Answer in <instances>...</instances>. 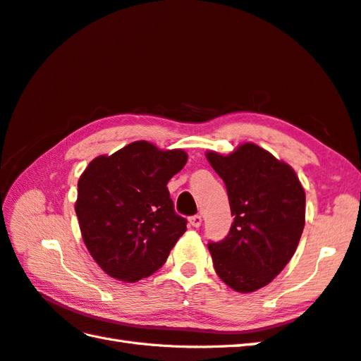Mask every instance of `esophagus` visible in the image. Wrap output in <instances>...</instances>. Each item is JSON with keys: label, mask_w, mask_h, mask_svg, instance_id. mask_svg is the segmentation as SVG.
Masks as SVG:
<instances>
[{"label": "esophagus", "mask_w": 361, "mask_h": 361, "mask_svg": "<svg viewBox=\"0 0 361 361\" xmlns=\"http://www.w3.org/2000/svg\"><path fill=\"white\" fill-rule=\"evenodd\" d=\"M190 224L192 225V226H200L202 225V216L200 214H196V216H191L190 217Z\"/></svg>", "instance_id": "34e87169"}]
</instances>
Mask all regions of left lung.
Returning <instances> with one entry per match:
<instances>
[{"instance_id": "obj_1", "label": "left lung", "mask_w": 361, "mask_h": 361, "mask_svg": "<svg viewBox=\"0 0 361 361\" xmlns=\"http://www.w3.org/2000/svg\"><path fill=\"white\" fill-rule=\"evenodd\" d=\"M207 159L225 182L234 222L208 250L222 282L237 293L267 286L291 260L305 226V191L294 170L259 145Z\"/></svg>"}]
</instances>
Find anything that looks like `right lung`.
<instances>
[{"instance_id":"1","label":"right lung","mask_w":361,"mask_h":361,"mask_svg":"<svg viewBox=\"0 0 361 361\" xmlns=\"http://www.w3.org/2000/svg\"><path fill=\"white\" fill-rule=\"evenodd\" d=\"M182 150L137 140L93 159L78 180L75 211L87 250L109 276L137 282L166 262L187 230L166 183L187 164Z\"/></svg>"}]
</instances>
